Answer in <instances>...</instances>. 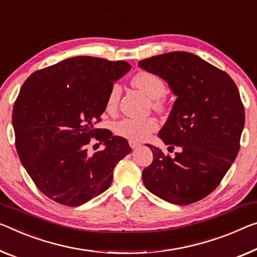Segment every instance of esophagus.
Wrapping results in <instances>:
<instances>
[{
    "label": "esophagus",
    "mask_w": 257,
    "mask_h": 257,
    "mask_svg": "<svg viewBox=\"0 0 257 257\" xmlns=\"http://www.w3.org/2000/svg\"><path fill=\"white\" fill-rule=\"evenodd\" d=\"M128 144H130V146H131L132 149H136V148L140 147V146H141L140 142H137V141H134V140H130Z\"/></svg>",
    "instance_id": "esophagus-1"
}]
</instances>
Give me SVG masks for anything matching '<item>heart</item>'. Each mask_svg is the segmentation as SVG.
Returning a JSON list of instances; mask_svg holds the SVG:
<instances>
[{"label":"heart","instance_id":"b5f03b06","mask_svg":"<svg viewBox=\"0 0 257 257\" xmlns=\"http://www.w3.org/2000/svg\"><path fill=\"white\" fill-rule=\"evenodd\" d=\"M132 85L137 87L146 96L152 100V104L155 109L163 106V95L167 92L164 81L156 74L141 71L132 78ZM121 87L119 84H113L106 95L105 106L108 111H115L120 98ZM157 121L154 118H123L113 125V131L118 136L127 138L131 140H144L149 134L156 131Z\"/></svg>","mask_w":257,"mask_h":257}]
</instances>
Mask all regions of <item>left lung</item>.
Listing matches in <instances>:
<instances>
[{
	"label": "left lung",
	"mask_w": 257,
	"mask_h": 257,
	"mask_svg": "<svg viewBox=\"0 0 257 257\" xmlns=\"http://www.w3.org/2000/svg\"><path fill=\"white\" fill-rule=\"evenodd\" d=\"M139 68L168 82L177 96L159 138L180 152L170 157L148 145L153 163L142 171L146 188L170 203L186 206L218 186L240 148L244 109L224 71L186 51L157 55Z\"/></svg>",
	"instance_id": "1"
}]
</instances>
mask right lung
<instances>
[{
  "label": "right lung",
  "mask_w": 257,
  "mask_h": 257,
  "mask_svg": "<svg viewBox=\"0 0 257 257\" xmlns=\"http://www.w3.org/2000/svg\"><path fill=\"white\" fill-rule=\"evenodd\" d=\"M131 65L124 61L77 56L35 71L13 110L16 148L40 191L57 203L81 206L108 189L113 169L131 153L128 142L95 128L110 88ZM90 137L105 149L87 152Z\"/></svg>",
  "instance_id": "obj_1"
}]
</instances>
